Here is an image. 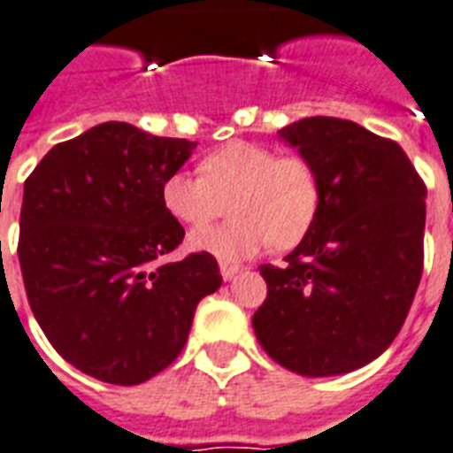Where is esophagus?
Listing matches in <instances>:
<instances>
[{
	"label": "esophagus",
	"instance_id": "34e87169",
	"mask_svg": "<svg viewBox=\"0 0 453 453\" xmlns=\"http://www.w3.org/2000/svg\"><path fill=\"white\" fill-rule=\"evenodd\" d=\"M243 269L241 264H229V262H222L219 264V271H222V278L224 280H229V278H234L238 273V271Z\"/></svg>",
	"mask_w": 453,
	"mask_h": 453
}]
</instances>
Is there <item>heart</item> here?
I'll return each instance as SVG.
<instances>
[{
  "label": "heart",
  "mask_w": 453,
  "mask_h": 453,
  "mask_svg": "<svg viewBox=\"0 0 453 453\" xmlns=\"http://www.w3.org/2000/svg\"><path fill=\"white\" fill-rule=\"evenodd\" d=\"M198 173L165 177L161 201L170 217L191 229L216 219L229 203L234 217L229 225L194 231L189 238L191 248L219 259H241L269 245L295 248L320 212V177L302 154L234 140L205 154Z\"/></svg>",
  "instance_id": "obj_1"
}]
</instances>
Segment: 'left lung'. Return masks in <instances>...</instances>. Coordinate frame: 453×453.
<instances>
[{
  "label": "left lung",
  "mask_w": 453,
  "mask_h": 453,
  "mask_svg": "<svg viewBox=\"0 0 453 453\" xmlns=\"http://www.w3.org/2000/svg\"><path fill=\"white\" fill-rule=\"evenodd\" d=\"M278 135L316 165L320 212L283 266L262 264L257 342L302 376L346 374L388 349L423 273L426 184L403 147L334 117Z\"/></svg>",
  "instance_id": "1"
}]
</instances>
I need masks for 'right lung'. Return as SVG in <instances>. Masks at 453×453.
<instances>
[{"label": "right lung", "mask_w": 453, "mask_h": 453, "mask_svg": "<svg viewBox=\"0 0 453 453\" xmlns=\"http://www.w3.org/2000/svg\"><path fill=\"white\" fill-rule=\"evenodd\" d=\"M196 150L107 121L56 144L25 180L18 259L39 327L70 365L117 386L164 372L198 302L222 285L217 259L165 264L184 229L161 184Z\"/></svg>", "instance_id": "obj_1"}]
</instances>
